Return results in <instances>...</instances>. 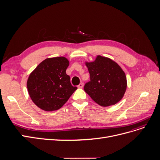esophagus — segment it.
Here are the masks:
<instances>
[{
  "mask_svg": "<svg viewBox=\"0 0 160 160\" xmlns=\"http://www.w3.org/2000/svg\"><path fill=\"white\" fill-rule=\"evenodd\" d=\"M83 87V83H80L79 85H78V88H82Z\"/></svg>",
  "mask_w": 160,
  "mask_h": 160,
  "instance_id": "esophagus-1",
  "label": "esophagus"
}]
</instances>
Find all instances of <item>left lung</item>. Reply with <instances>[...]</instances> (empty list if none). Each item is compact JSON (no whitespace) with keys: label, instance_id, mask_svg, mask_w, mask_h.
<instances>
[{"label":"left lung","instance_id":"8db88e82","mask_svg":"<svg viewBox=\"0 0 160 160\" xmlns=\"http://www.w3.org/2000/svg\"><path fill=\"white\" fill-rule=\"evenodd\" d=\"M85 64L90 75V81L84 86L86 93L103 107L119 102L127 88L126 76L119 65L100 55L95 61Z\"/></svg>","mask_w":160,"mask_h":160}]
</instances>
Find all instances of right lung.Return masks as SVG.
I'll return each mask as SVG.
<instances>
[{
    "label": "right lung",
    "mask_w": 160,
    "mask_h": 160,
    "mask_svg": "<svg viewBox=\"0 0 160 160\" xmlns=\"http://www.w3.org/2000/svg\"><path fill=\"white\" fill-rule=\"evenodd\" d=\"M65 57L48 58L38 65L27 80V89L37 107L47 111L60 109L77 89L70 81Z\"/></svg>",
    "instance_id": "add662e5"
}]
</instances>
